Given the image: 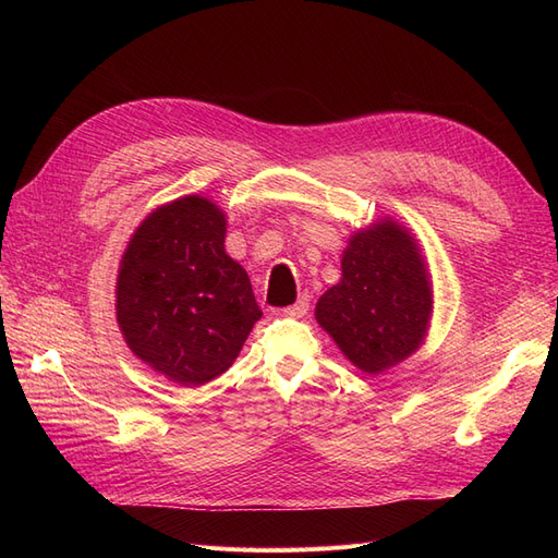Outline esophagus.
<instances>
[{"label": "esophagus", "instance_id": "34e87169", "mask_svg": "<svg viewBox=\"0 0 558 558\" xmlns=\"http://www.w3.org/2000/svg\"><path fill=\"white\" fill-rule=\"evenodd\" d=\"M283 312V316H291V318H302L305 316L307 312H310V300L307 298H300L295 305H291V307H286V310H281Z\"/></svg>", "mask_w": 558, "mask_h": 558}]
</instances>
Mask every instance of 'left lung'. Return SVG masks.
I'll use <instances>...</instances> for the list:
<instances>
[{
	"mask_svg": "<svg viewBox=\"0 0 558 558\" xmlns=\"http://www.w3.org/2000/svg\"><path fill=\"white\" fill-rule=\"evenodd\" d=\"M430 310L433 293L414 238L381 221L351 238L342 281L320 295L316 320L353 365L377 375L424 342Z\"/></svg>",
	"mask_w": 558,
	"mask_h": 558,
	"instance_id": "8db88e82",
	"label": "left lung"
}]
</instances>
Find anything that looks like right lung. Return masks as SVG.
Listing matches in <instances>:
<instances>
[{
	"label": "right lung",
	"mask_w": 558,
	"mask_h": 558,
	"mask_svg": "<svg viewBox=\"0 0 558 558\" xmlns=\"http://www.w3.org/2000/svg\"><path fill=\"white\" fill-rule=\"evenodd\" d=\"M223 242V211L189 195L150 214L121 260L116 314L125 342L181 386L223 375L263 316Z\"/></svg>",
	"instance_id": "add662e5"
}]
</instances>
